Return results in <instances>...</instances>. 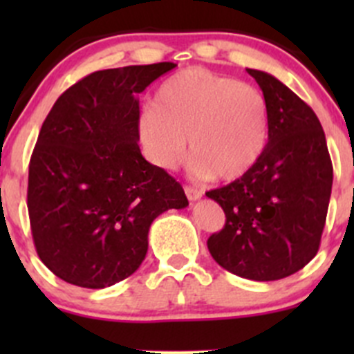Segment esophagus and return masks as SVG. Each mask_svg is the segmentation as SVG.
I'll return each instance as SVG.
<instances>
[{"instance_id": "1", "label": "esophagus", "mask_w": 354, "mask_h": 354, "mask_svg": "<svg viewBox=\"0 0 354 354\" xmlns=\"http://www.w3.org/2000/svg\"><path fill=\"white\" fill-rule=\"evenodd\" d=\"M185 194H187V198L190 200V202L202 198V190H197V188L194 187H185Z\"/></svg>"}]
</instances>
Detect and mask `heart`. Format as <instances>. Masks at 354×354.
<instances>
[{"label":"heart","instance_id":"obj_1","mask_svg":"<svg viewBox=\"0 0 354 354\" xmlns=\"http://www.w3.org/2000/svg\"><path fill=\"white\" fill-rule=\"evenodd\" d=\"M269 130V102L259 88L200 66L164 80L138 120L142 149L154 166H178L188 140L195 173L219 181L240 180L257 166Z\"/></svg>","mask_w":354,"mask_h":354}]
</instances>
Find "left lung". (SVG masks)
Masks as SVG:
<instances>
[{"mask_svg":"<svg viewBox=\"0 0 354 354\" xmlns=\"http://www.w3.org/2000/svg\"><path fill=\"white\" fill-rule=\"evenodd\" d=\"M269 102V142L248 174L207 192L226 224L207 241L223 269L252 281L298 272L319 252L332 162L319 118L270 73L246 68Z\"/></svg>","mask_w":354,"mask_h":354,"instance_id":"8db88e82","label":"left lung"}]
</instances>
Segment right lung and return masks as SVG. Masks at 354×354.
Masks as SVG:
<instances>
[{"mask_svg": "<svg viewBox=\"0 0 354 354\" xmlns=\"http://www.w3.org/2000/svg\"><path fill=\"white\" fill-rule=\"evenodd\" d=\"M174 63L94 71L49 111L28 166L39 259L55 276L102 289L144 262L157 216L188 205L183 188L138 147V97Z\"/></svg>", "mask_w": 354, "mask_h": 354, "instance_id": "right-lung-1", "label": "right lung"}]
</instances>
